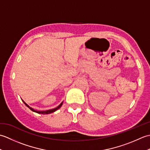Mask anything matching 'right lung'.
Wrapping results in <instances>:
<instances>
[{
    "label": "right lung",
    "instance_id": "right-lung-1",
    "mask_svg": "<svg viewBox=\"0 0 150 150\" xmlns=\"http://www.w3.org/2000/svg\"><path fill=\"white\" fill-rule=\"evenodd\" d=\"M22 101H23V103L25 104V105H26V106L27 107L29 108L31 111H34V112H36V113H40V114H50V113H52L55 112V111H57V110L59 109V108L62 106V103H63V102H62V103H60V104L59 105V106H57V107L55 108H53V109L49 110H46V111H36V110H33L32 108H31V107H30L29 106H28V105L26 103H25V102H24V100H22Z\"/></svg>",
    "mask_w": 150,
    "mask_h": 150
}]
</instances>
